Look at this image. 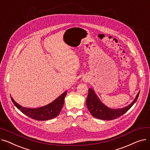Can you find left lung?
Instances as JSON below:
<instances>
[{"mask_svg": "<svg viewBox=\"0 0 150 150\" xmlns=\"http://www.w3.org/2000/svg\"><path fill=\"white\" fill-rule=\"evenodd\" d=\"M140 91L137 93L134 100L129 105L122 108L112 109L104 105L98 98L92 88H89L88 96L86 99V105L91 115L97 119L103 120H111L117 119L127 112L136 103Z\"/></svg>", "mask_w": 150, "mask_h": 150, "instance_id": "8db88e82", "label": "left lung"}]
</instances>
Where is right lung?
Returning a JSON list of instances; mask_svg holds the SVG:
<instances>
[{
	"mask_svg": "<svg viewBox=\"0 0 150 150\" xmlns=\"http://www.w3.org/2000/svg\"><path fill=\"white\" fill-rule=\"evenodd\" d=\"M67 91L63 92L60 96L53 100L49 104L38 108H28L23 107L16 102L11 96L13 104L23 113L36 120L44 121L57 117L60 113L64 103V98Z\"/></svg>",
	"mask_w": 150,
	"mask_h": 150,
	"instance_id": "add662e5",
	"label": "right lung"
}]
</instances>
